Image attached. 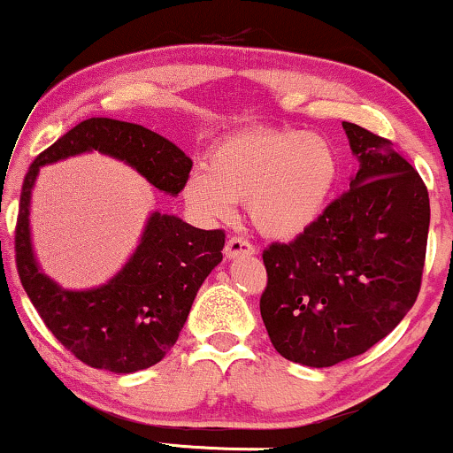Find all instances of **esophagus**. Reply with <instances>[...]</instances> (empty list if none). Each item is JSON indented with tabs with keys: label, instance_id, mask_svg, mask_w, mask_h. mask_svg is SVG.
Masks as SVG:
<instances>
[{
	"label": "esophagus",
	"instance_id": "34e87169",
	"mask_svg": "<svg viewBox=\"0 0 453 453\" xmlns=\"http://www.w3.org/2000/svg\"><path fill=\"white\" fill-rule=\"evenodd\" d=\"M223 251H226V257L234 259L238 256H251V253H256V247H253V244L249 242L247 238L232 236L230 241L226 242V249H223Z\"/></svg>",
	"mask_w": 453,
	"mask_h": 453
}]
</instances>
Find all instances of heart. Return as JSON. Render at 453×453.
Here are the masks:
<instances>
[{"mask_svg":"<svg viewBox=\"0 0 453 453\" xmlns=\"http://www.w3.org/2000/svg\"><path fill=\"white\" fill-rule=\"evenodd\" d=\"M339 176L341 157L327 138L256 127L219 140L209 155V173H191L183 194L204 221L227 219L234 202H247L264 236L296 238L324 215Z\"/></svg>","mask_w":453,"mask_h":453,"instance_id":"1","label":"heart"}]
</instances>
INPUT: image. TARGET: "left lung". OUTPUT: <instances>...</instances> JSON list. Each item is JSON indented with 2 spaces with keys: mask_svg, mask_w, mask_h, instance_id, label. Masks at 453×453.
I'll return each instance as SVG.
<instances>
[{
  "mask_svg": "<svg viewBox=\"0 0 453 453\" xmlns=\"http://www.w3.org/2000/svg\"><path fill=\"white\" fill-rule=\"evenodd\" d=\"M360 170L292 242L264 249L259 298L270 342L304 366H334L386 339L422 288L430 200L388 138L342 121Z\"/></svg>",
  "mask_w": 453,
  "mask_h": 453,
  "instance_id": "obj_1",
  "label": "left lung"
}]
</instances>
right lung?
<instances>
[{"mask_svg":"<svg viewBox=\"0 0 453 453\" xmlns=\"http://www.w3.org/2000/svg\"><path fill=\"white\" fill-rule=\"evenodd\" d=\"M100 150L136 168L170 196L185 189L191 159L176 144L136 123L91 117L42 150L25 174L14 232L20 283L55 339L87 366L136 372L174 347L191 304L221 262L223 230H200L174 215L153 212L136 253L117 277L87 292L61 289L40 273L31 251L29 197L40 165Z\"/></svg>","mask_w":453,"mask_h":453,"instance_id":"add662e5","label":"right lung"}]
</instances>
